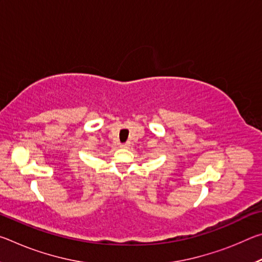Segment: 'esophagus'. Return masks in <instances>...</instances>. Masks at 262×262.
I'll use <instances>...</instances> for the list:
<instances>
[{"label": "esophagus", "mask_w": 262, "mask_h": 262, "mask_svg": "<svg viewBox=\"0 0 262 262\" xmlns=\"http://www.w3.org/2000/svg\"><path fill=\"white\" fill-rule=\"evenodd\" d=\"M129 147H130L129 142H125V143H121L120 144V148H122V149H128Z\"/></svg>", "instance_id": "obj_1"}]
</instances>
